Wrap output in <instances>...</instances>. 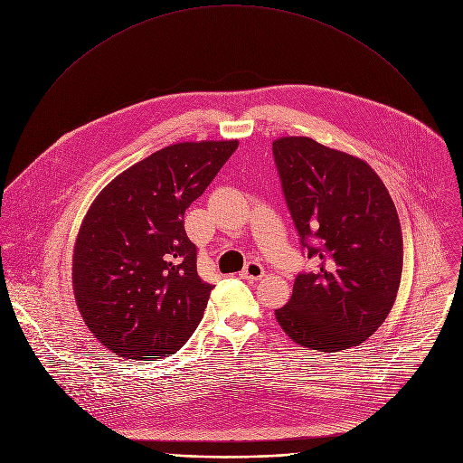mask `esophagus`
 <instances>
[{"instance_id":"esophagus-1","label":"esophagus","mask_w":463,"mask_h":463,"mask_svg":"<svg viewBox=\"0 0 463 463\" xmlns=\"http://www.w3.org/2000/svg\"><path fill=\"white\" fill-rule=\"evenodd\" d=\"M263 275H266V269H263L261 263H258V261H249L245 269L240 273V277L247 282H256V280L263 279Z\"/></svg>"}]
</instances>
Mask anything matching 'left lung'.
<instances>
[{"label":"left lung","instance_id":"8db88e82","mask_svg":"<svg viewBox=\"0 0 463 463\" xmlns=\"http://www.w3.org/2000/svg\"><path fill=\"white\" fill-rule=\"evenodd\" d=\"M282 192L302 252L315 261L277 309L300 346L341 352L366 341L388 317L403 271L398 211L361 159L309 137L273 143Z\"/></svg>","mask_w":463,"mask_h":463}]
</instances>
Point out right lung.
Returning <instances> with one entry per match:
<instances>
[{"label": "right lung", "mask_w": 463, "mask_h": 463, "mask_svg": "<svg viewBox=\"0 0 463 463\" xmlns=\"http://www.w3.org/2000/svg\"><path fill=\"white\" fill-rule=\"evenodd\" d=\"M238 141L179 143L115 177L93 202L73 256V289L90 332L113 354H175L202 322L213 284L197 275L184 211Z\"/></svg>", "instance_id": "right-lung-1"}]
</instances>
